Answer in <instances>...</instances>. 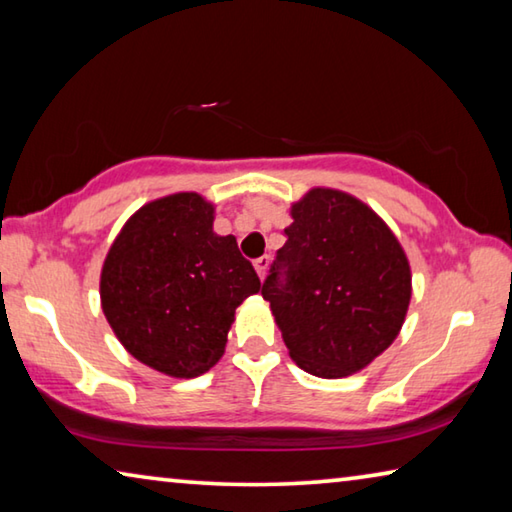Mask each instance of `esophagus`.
<instances>
[{
    "mask_svg": "<svg viewBox=\"0 0 512 512\" xmlns=\"http://www.w3.org/2000/svg\"><path fill=\"white\" fill-rule=\"evenodd\" d=\"M268 264H271V257H268V255L257 257L255 262H253L255 271H257V275H259V280H264V275H266V268H268Z\"/></svg>",
    "mask_w": 512,
    "mask_h": 512,
    "instance_id": "esophagus-1",
    "label": "esophagus"
}]
</instances>
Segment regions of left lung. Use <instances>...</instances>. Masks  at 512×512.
Instances as JSON below:
<instances>
[{"label":"left lung","instance_id":"8db88e82","mask_svg":"<svg viewBox=\"0 0 512 512\" xmlns=\"http://www.w3.org/2000/svg\"><path fill=\"white\" fill-rule=\"evenodd\" d=\"M262 284L291 359L316 377L352 375L400 334L411 268L400 241L357 198L311 189Z\"/></svg>","mask_w":512,"mask_h":512}]
</instances>
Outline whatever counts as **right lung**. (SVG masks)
Returning <instances> with one entry per match:
<instances>
[{
    "label": "right lung",
    "mask_w": 512,
    "mask_h": 512,
    "mask_svg": "<svg viewBox=\"0 0 512 512\" xmlns=\"http://www.w3.org/2000/svg\"><path fill=\"white\" fill-rule=\"evenodd\" d=\"M214 205L183 192L137 210L110 246L101 307L137 361L189 379L221 359L235 309L262 284L237 239L212 230Z\"/></svg>",
    "instance_id": "right-lung-1"
}]
</instances>
